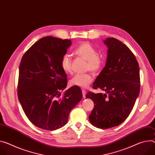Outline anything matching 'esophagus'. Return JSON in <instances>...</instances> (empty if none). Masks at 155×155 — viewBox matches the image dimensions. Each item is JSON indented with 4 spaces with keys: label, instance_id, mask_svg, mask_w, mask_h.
Masks as SVG:
<instances>
[{
    "label": "esophagus",
    "instance_id": "1",
    "mask_svg": "<svg viewBox=\"0 0 155 155\" xmlns=\"http://www.w3.org/2000/svg\"><path fill=\"white\" fill-rule=\"evenodd\" d=\"M81 91H82V94H83V97H85V96H86V91H85V90H81Z\"/></svg>",
    "mask_w": 155,
    "mask_h": 155
}]
</instances>
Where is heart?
<instances>
[{
  "mask_svg": "<svg viewBox=\"0 0 155 155\" xmlns=\"http://www.w3.org/2000/svg\"><path fill=\"white\" fill-rule=\"evenodd\" d=\"M75 53L87 61V68L93 72H96L101 69L102 60L98 55L97 50L91 44L83 43L80 44L75 49ZM62 69L66 74L72 72V58L68 54H64L60 61ZM93 78L90 74H77L70 81V85L81 88H87L92 82Z\"/></svg>",
  "mask_w": 155,
  "mask_h": 155,
  "instance_id": "1",
  "label": "heart"
}]
</instances>
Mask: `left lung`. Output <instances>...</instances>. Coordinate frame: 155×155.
Segmentation results:
<instances>
[{
	"label": "left lung",
	"instance_id": "1",
	"mask_svg": "<svg viewBox=\"0 0 155 155\" xmlns=\"http://www.w3.org/2000/svg\"><path fill=\"white\" fill-rule=\"evenodd\" d=\"M107 48L105 67L93 83V88L106 93L88 92L94 106L89 116L97 128L109 129L122 123L131 112L140 93V68L130 49L113 38L103 41Z\"/></svg>",
	"mask_w": 155,
	"mask_h": 155
}]
</instances>
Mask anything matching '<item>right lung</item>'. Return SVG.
<instances>
[{
    "instance_id": "add662e5",
    "label": "right lung",
    "mask_w": 155,
    "mask_h": 155,
    "mask_svg": "<svg viewBox=\"0 0 155 155\" xmlns=\"http://www.w3.org/2000/svg\"><path fill=\"white\" fill-rule=\"evenodd\" d=\"M70 39L46 36L28 50L19 67L18 97L30 122L38 127L55 130L64 126L70 112L82 99L80 87L67 85L60 61L71 46Z\"/></svg>"
}]
</instances>
